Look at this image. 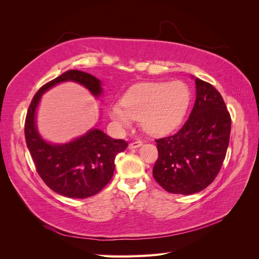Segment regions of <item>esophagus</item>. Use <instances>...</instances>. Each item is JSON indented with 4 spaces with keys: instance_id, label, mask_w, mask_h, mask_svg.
<instances>
[{
    "instance_id": "34e87169",
    "label": "esophagus",
    "mask_w": 259,
    "mask_h": 259,
    "mask_svg": "<svg viewBox=\"0 0 259 259\" xmlns=\"http://www.w3.org/2000/svg\"><path fill=\"white\" fill-rule=\"evenodd\" d=\"M143 146V142H134L128 145V148L130 149H136L138 147H142Z\"/></svg>"
}]
</instances>
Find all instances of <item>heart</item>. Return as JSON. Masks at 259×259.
I'll list each match as a JSON object with an SVG mask.
<instances>
[{
  "label": "heart",
  "instance_id": "b5f03b06",
  "mask_svg": "<svg viewBox=\"0 0 259 259\" xmlns=\"http://www.w3.org/2000/svg\"><path fill=\"white\" fill-rule=\"evenodd\" d=\"M190 104V91L180 81L142 83L131 89L121 105H112L109 115L122 127L140 120L151 135H165L176 130L185 119Z\"/></svg>",
  "mask_w": 259,
  "mask_h": 259
}]
</instances>
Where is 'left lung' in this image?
<instances>
[{
    "label": "left lung",
    "mask_w": 259,
    "mask_h": 259,
    "mask_svg": "<svg viewBox=\"0 0 259 259\" xmlns=\"http://www.w3.org/2000/svg\"><path fill=\"white\" fill-rule=\"evenodd\" d=\"M189 119L173 136L155 140L159 158L153 177L164 190L193 194L213 183L229 145L231 119L213 85L198 77Z\"/></svg>",
    "instance_id": "left-lung-1"
}]
</instances>
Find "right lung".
<instances>
[{
  "instance_id": "obj_1",
  "label": "right lung",
  "mask_w": 259,
  "mask_h": 259,
  "mask_svg": "<svg viewBox=\"0 0 259 259\" xmlns=\"http://www.w3.org/2000/svg\"><path fill=\"white\" fill-rule=\"evenodd\" d=\"M74 82L89 90L95 98L103 95V84L94 75L79 70H68L45 84L31 101L26 117L27 147L43 182L53 191L72 199H85L97 194L110 182L114 159L127 143L112 139L99 128L62 144L50 143L38 133L36 113L42 95L60 83Z\"/></svg>"
}]
</instances>
